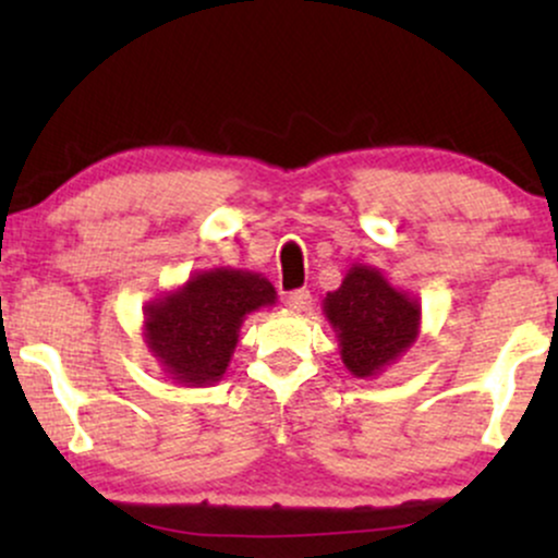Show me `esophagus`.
Masks as SVG:
<instances>
[{
  "label": "esophagus",
  "instance_id": "obj_1",
  "mask_svg": "<svg viewBox=\"0 0 558 558\" xmlns=\"http://www.w3.org/2000/svg\"><path fill=\"white\" fill-rule=\"evenodd\" d=\"M286 304L291 306L293 312H299V315H304V312L312 310V293L306 291V288H299V291H291L288 293Z\"/></svg>",
  "mask_w": 558,
  "mask_h": 558
}]
</instances>
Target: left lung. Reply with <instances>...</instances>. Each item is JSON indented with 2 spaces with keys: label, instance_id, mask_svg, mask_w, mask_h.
Here are the masks:
<instances>
[{
  "label": "left lung",
  "instance_id": "1",
  "mask_svg": "<svg viewBox=\"0 0 558 558\" xmlns=\"http://www.w3.org/2000/svg\"><path fill=\"white\" fill-rule=\"evenodd\" d=\"M338 338L343 367L354 377H377L401 360L420 336L417 296L396 288L377 267L351 265L341 288L323 299Z\"/></svg>",
  "mask_w": 558,
  "mask_h": 558
}]
</instances>
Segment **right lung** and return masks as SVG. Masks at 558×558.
Wrapping results in <instances>:
<instances>
[{"instance_id":"add662e5","label":"right lung","mask_w":558,"mask_h":558,"mask_svg":"<svg viewBox=\"0 0 558 558\" xmlns=\"http://www.w3.org/2000/svg\"><path fill=\"white\" fill-rule=\"evenodd\" d=\"M278 301L259 272L198 270L144 306V341L170 380L215 386L226 375L246 315Z\"/></svg>"}]
</instances>
